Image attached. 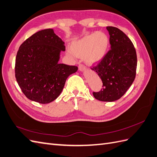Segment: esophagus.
<instances>
[{
    "label": "esophagus",
    "mask_w": 157,
    "mask_h": 157,
    "mask_svg": "<svg viewBox=\"0 0 157 157\" xmlns=\"http://www.w3.org/2000/svg\"><path fill=\"white\" fill-rule=\"evenodd\" d=\"M79 71H85V70H86V66H83V64H79Z\"/></svg>",
    "instance_id": "esophagus-1"
}]
</instances>
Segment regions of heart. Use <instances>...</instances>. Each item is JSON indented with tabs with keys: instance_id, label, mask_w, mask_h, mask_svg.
Instances as JSON below:
<instances>
[{
	"instance_id": "heart-1",
	"label": "heart",
	"mask_w": 157,
	"mask_h": 157,
	"mask_svg": "<svg viewBox=\"0 0 157 157\" xmlns=\"http://www.w3.org/2000/svg\"><path fill=\"white\" fill-rule=\"evenodd\" d=\"M109 43L108 35L103 31H97L72 43L71 51L68 50L67 53L71 57L83 56L87 64L94 65L104 59Z\"/></svg>"
}]
</instances>
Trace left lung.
<instances>
[{"label": "left lung", "instance_id": "1", "mask_svg": "<svg viewBox=\"0 0 157 157\" xmlns=\"http://www.w3.org/2000/svg\"><path fill=\"white\" fill-rule=\"evenodd\" d=\"M106 29L110 35V50L92 68L101 79L103 89L93 94L98 101L113 102L122 97L135 79L137 55L131 40L123 31L112 26L106 27Z\"/></svg>", "mask_w": 157, "mask_h": 157}]
</instances>
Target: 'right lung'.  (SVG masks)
Listing matches in <instances>:
<instances>
[{
    "mask_svg": "<svg viewBox=\"0 0 157 157\" xmlns=\"http://www.w3.org/2000/svg\"><path fill=\"white\" fill-rule=\"evenodd\" d=\"M64 42L52 29L39 31L27 39L17 52L15 76L22 92L31 101L49 103L60 95L75 66L60 64Z\"/></svg>",
    "mask_w": 157,
    "mask_h": 157,
    "instance_id": "add662e5",
    "label": "right lung"
}]
</instances>
